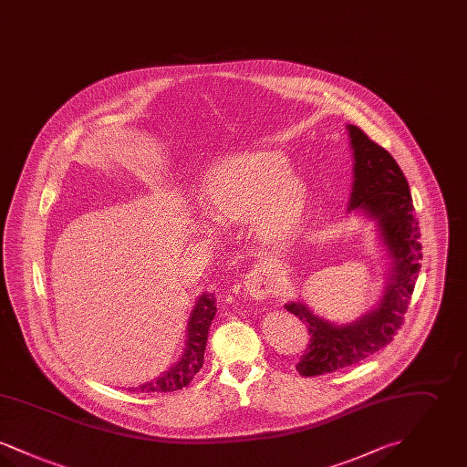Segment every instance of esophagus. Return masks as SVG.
Here are the masks:
<instances>
[{"label":"esophagus","mask_w":467,"mask_h":467,"mask_svg":"<svg viewBox=\"0 0 467 467\" xmlns=\"http://www.w3.org/2000/svg\"><path fill=\"white\" fill-rule=\"evenodd\" d=\"M244 285L246 294H250L257 301L266 299L269 292H271L269 276H267L266 271L263 267H255V269L248 271L244 275Z\"/></svg>","instance_id":"34e87169"}]
</instances>
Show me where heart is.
<instances>
[{
	"label": "heart",
	"instance_id": "b5f03b06",
	"mask_svg": "<svg viewBox=\"0 0 467 467\" xmlns=\"http://www.w3.org/2000/svg\"><path fill=\"white\" fill-rule=\"evenodd\" d=\"M287 157L275 150L231 157L201 187L208 213L223 223L252 219L255 236L269 246L297 233L308 208V185L290 173Z\"/></svg>",
	"mask_w": 467,
	"mask_h": 467
}]
</instances>
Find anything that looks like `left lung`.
I'll use <instances>...</instances> for the list:
<instances>
[{
	"mask_svg": "<svg viewBox=\"0 0 467 467\" xmlns=\"http://www.w3.org/2000/svg\"><path fill=\"white\" fill-rule=\"evenodd\" d=\"M347 131L354 156V183L347 212L375 223L389 259V273L377 306L350 324H333L301 301L285 305L287 311L308 324L311 336L305 356L296 366L301 377L348 368L389 345L402 326L420 271V229L400 164L354 124H347Z\"/></svg>",
	"mask_w": 467,
	"mask_h": 467,
	"instance_id": "8db88e82",
	"label": "left lung"
}]
</instances>
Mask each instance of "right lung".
<instances>
[{
	"label": "right lung",
	"instance_id": "obj_1",
	"mask_svg": "<svg viewBox=\"0 0 467 467\" xmlns=\"http://www.w3.org/2000/svg\"><path fill=\"white\" fill-rule=\"evenodd\" d=\"M215 313H217L215 296L210 292L201 294L194 308L191 311L189 322H187V339H185V348H183L182 357L162 375H159L152 381H147L140 387H133L130 390L173 392V390H180L185 385H189L191 379L196 377V373L202 366L208 331H210Z\"/></svg>",
	"mask_w": 467,
	"mask_h": 467
}]
</instances>
